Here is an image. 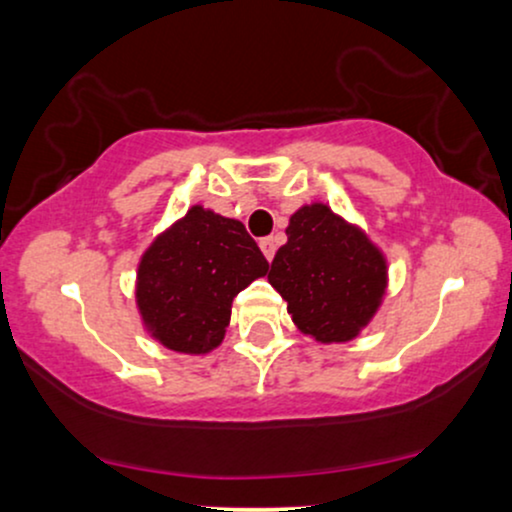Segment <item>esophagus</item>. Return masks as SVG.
Returning <instances> with one entry per match:
<instances>
[{
  "label": "esophagus",
  "instance_id": "obj_1",
  "mask_svg": "<svg viewBox=\"0 0 512 512\" xmlns=\"http://www.w3.org/2000/svg\"><path fill=\"white\" fill-rule=\"evenodd\" d=\"M260 250L264 252V257H267L269 262H272V257H274V252H276V238H262L260 240Z\"/></svg>",
  "mask_w": 512,
  "mask_h": 512
}]
</instances>
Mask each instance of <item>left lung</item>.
<instances>
[{
	"instance_id": "8db88e82",
	"label": "left lung",
	"mask_w": 512,
	"mask_h": 512,
	"mask_svg": "<svg viewBox=\"0 0 512 512\" xmlns=\"http://www.w3.org/2000/svg\"><path fill=\"white\" fill-rule=\"evenodd\" d=\"M286 236L267 279L286 301L291 320L315 342L356 339L383 303V252L322 202L298 209Z\"/></svg>"
}]
</instances>
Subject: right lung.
Here are the masks:
<instances>
[{
    "mask_svg": "<svg viewBox=\"0 0 512 512\" xmlns=\"http://www.w3.org/2000/svg\"><path fill=\"white\" fill-rule=\"evenodd\" d=\"M267 269L243 223L195 204L139 260L134 296L146 332L170 351L209 354L223 342L233 298Z\"/></svg>",
    "mask_w": 512,
    "mask_h": 512,
    "instance_id": "obj_1",
    "label": "right lung"
}]
</instances>
